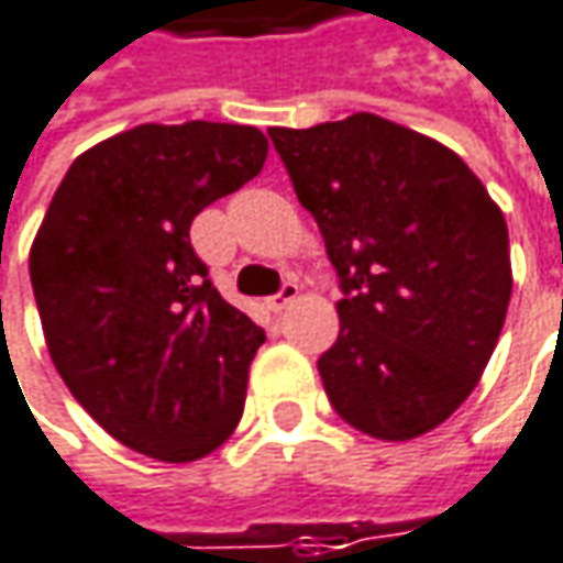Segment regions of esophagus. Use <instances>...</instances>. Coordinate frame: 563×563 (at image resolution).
<instances>
[{"label": "esophagus", "instance_id": "esophagus-1", "mask_svg": "<svg viewBox=\"0 0 563 563\" xmlns=\"http://www.w3.org/2000/svg\"><path fill=\"white\" fill-rule=\"evenodd\" d=\"M296 296H299V286H296V280H286L274 296H267V309H271V312H283Z\"/></svg>", "mask_w": 563, "mask_h": 563}]
</instances>
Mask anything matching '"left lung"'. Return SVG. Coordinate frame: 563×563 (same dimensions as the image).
Masks as SVG:
<instances>
[{
	"label": "left lung",
	"instance_id": "1",
	"mask_svg": "<svg viewBox=\"0 0 563 563\" xmlns=\"http://www.w3.org/2000/svg\"><path fill=\"white\" fill-rule=\"evenodd\" d=\"M341 286V334L318 356L328 401L376 440H413L455 411L510 306V235L475 172L376 114L271 126Z\"/></svg>",
	"mask_w": 563,
	"mask_h": 563
}]
</instances>
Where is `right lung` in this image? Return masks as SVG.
Wrapping results in <instances>:
<instances>
[{
	"label": "right lung",
	"mask_w": 563,
	"mask_h": 563,
	"mask_svg": "<svg viewBox=\"0 0 563 563\" xmlns=\"http://www.w3.org/2000/svg\"><path fill=\"white\" fill-rule=\"evenodd\" d=\"M261 130L143 123L82 152L31 249L53 366L114 440L194 462L239 427L264 328L229 306L190 245V222L249 184Z\"/></svg>",
	"instance_id": "right-lung-1"
}]
</instances>
